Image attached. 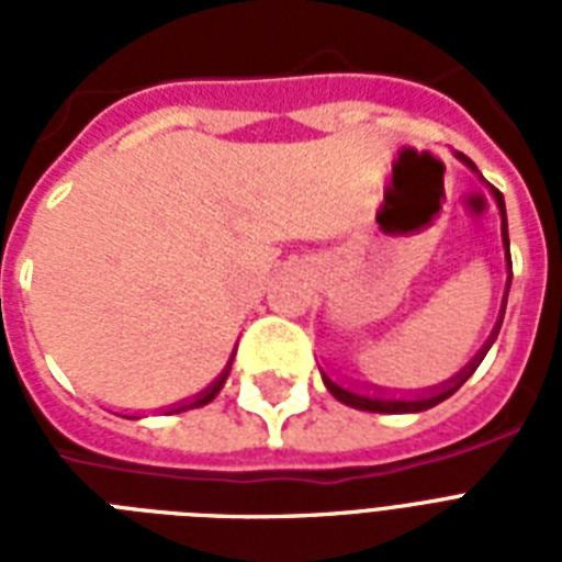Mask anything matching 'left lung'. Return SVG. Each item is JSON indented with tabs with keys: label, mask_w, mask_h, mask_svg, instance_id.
<instances>
[{
	"label": "left lung",
	"mask_w": 562,
	"mask_h": 562,
	"mask_svg": "<svg viewBox=\"0 0 562 562\" xmlns=\"http://www.w3.org/2000/svg\"><path fill=\"white\" fill-rule=\"evenodd\" d=\"M458 157H461L463 162H470V166H472V160H467L463 154H458ZM472 169H475V166H472ZM493 194H496L498 210H502V236H505L507 265H510V238H507L505 198H502V192H498V189H493ZM510 268H514V265H510ZM510 277H514V271H510ZM505 303H507V294H505ZM498 329H502V321H498V326H496V329H493V335H490V341L484 344V350H481L479 356H475V359H472L470 364H467V368L461 370V373L454 375L452 382L443 384V387H437V391H431V393H423V396H414V400H382V396H364V393H352V391H347V387H341V384H335L333 379H326V375H324V384H326V387H329V393H333L335 400H341L344 405H350V408H359V411H373V414H411V411L435 408L437 402L449 400V396H452V393L458 391V387H461V384L467 382V379H470L472 373H475V368H479V364H481V359L487 356L490 344L496 341Z\"/></svg>",
	"instance_id": "8db88e82"
}]
</instances>
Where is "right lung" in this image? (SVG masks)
<instances>
[{
	"instance_id": "obj_1",
	"label": "right lung",
	"mask_w": 562,
	"mask_h": 562,
	"mask_svg": "<svg viewBox=\"0 0 562 562\" xmlns=\"http://www.w3.org/2000/svg\"><path fill=\"white\" fill-rule=\"evenodd\" d=\"M227 373H229V368L224 370V373H221L218 379H215V384H210V387H206V391H203L201 396H198V400H192V402H183V405H178V408H171L169 414H180V411H187V408H198V405H206V402H212V400H215V393L221 391V384H224V379H227Z\"/></svg>"
}]
</instances>
